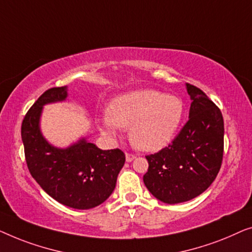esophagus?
<instances>
[{"label": "esophagus", "instance_id": "34e87169", "mask_svg": "<svg viewBox=\"0 0 252 252\" xmlns=\"http://www.w3.org/2000/svg\"><path fill=\"white\" fill-rule=\"evenodd\" d=\"M134 155L133 154H130V153H126V162H131V161H133L134 160Z\"/></svg>", "mask_w": 252, "mask_h": 252}]
</instances>
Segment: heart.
<instances>
[{"label": "heart", "instance_id": "1", "mask_svg": "<svg viewBox=\"0 0 252 252\" xmlns=\"http://www.w3.org/2000/svg\"><path fill=\"white\" fill-rule=\"evenodd\" d=\"M107 111L99 122L102 133L116 138L121 129L129 127L134 146L157 152L175 139L185 115V105L177 95L141 89L113 99Z\"/></svg>", "mask_w": 252, "mask_h": 252}]
</instances>
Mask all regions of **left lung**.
Listing matches in <instances>:
<instances>
[{
  "mask_svg": "<svg viewBox=\"0 0 252 252\" xmlns=\"http://www.w3.org/2000/svg\"><path fill=\"white\" fill-rule=\"evenodd\" d=\"M190 97L189 121L168 147L147 155L144 183L164 203L192 200L214 183L224 153L221 112L198 88L186 84Z\"/></svg>",
  "mask_w": 252,
  "mask_h": 252,
  "instance_id": "8db88e82",
  "label": "left lung"
}]
</instances>
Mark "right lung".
I'll return each mask as SVG.
<instances>
[{"label": "right lung", "mask_w": 252, "mask_h": 252, "mask_svg": "<svg viewBox=\"0 0 252 252\" xmlns=\"http://www.w3.org/2000/svg\"><path fill=\"white\" fill-rule=\"evenodd\" d=\"M67 95V87L45 91L25 115L21 139L28 170L42 189L59 203L87 210L111 196L126 155L119 148L102 151L87 138L66 148L45 139L40 127L43 106L66 100Z\"/></svg>", "instance_id": "1"}]
</instances>
